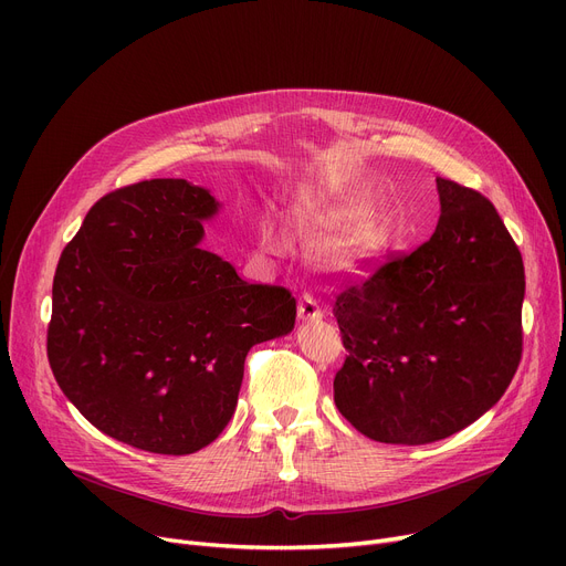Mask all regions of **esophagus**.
<instances>
[{"instance_id":"34e87169","label":"esophagus","mask_w":566,"mask_h":566,"mask_svg":"<svg viewBox=\"0 0 566 566\" xmlns=\"http://www.w3.org/2000/svg\"><path fill=\"white\" fill-rule=\"evenodd\" d=\"M298 318L305 321V323H312V321H321L323 318V310L321 305L312 298V295H303L301 303H298Z\"/></svg>"}]
</instances>
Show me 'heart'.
I'll use <instances>...</instances> for the list:
<instances>
[{
    "label": "heart",
    "instance_id": "1",
    "mask_svg": "<svg viewBox=\"0 0 566 566\" xmlns=\"http://www.w3.org/2000/svg\"><path fill=\"white\" fill-rule=\"evenodd\" d=\"M328 218L335 227H346L348 224V213L342 211V208H337V211H333ZM265 245L271 248L273 252L286 250V233L282 229H271L265 235ZM369 250H371V245H369V241H365V238H353V241L342 243L333 252V263L339 268V271L358 273L363 263H365V259L369 256Z\"/></svg>",
    "mask_w": 566,
    "mask_h": 566
}]
</instances>
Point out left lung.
Segmentation results:
<instances>
[{
    "instance_id": "left-lung-1",
    "label": "left lung",
    "mask_w": 566,
    "mask_h": 566,
    "mask_svg": "<svg viewBox=\"0 0 566 566\" xmlns=\"http://www.w3.org/2000/svg\"><path fill=\"white\" fill-rule=\"evenodd\" d=\"M431 241L337 295L344 418L376 442L427 444L493 408L521 363L523 259L495 206L436 178Z\"/></svg>"
}]
</instances>
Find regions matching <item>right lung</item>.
I'll return each mask as SVG.
<instances>
[{
  "mask_svg": "<svg viewBox=\"0 0 566 566\" xmlns=\"http://www.w3.org/2000/svg\"><path fill=\"white\" fill-rule=\"evenodd\" d=\"M211 190L154 178L105 195L59 259L48 360L66 399L105 436L192 454L235 410L248 350L284 337L295 298L250 284L201 248Z\"/></svg>",
  "mask_w": 566,
  "mask_h": 566,
  "instance_id": "right-lung-1",
  "label": "right lung"
}]
</instances>
